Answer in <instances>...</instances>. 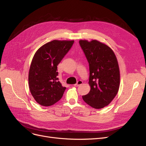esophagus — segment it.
<instances>
[{
  "label": "esophagus",
  "instance_id": "obj_1",
  "mask_svg": "<svg viewBox=\"0 0 146 146\" xmlns=\"http://www.w3.org/2000/svg\"><path fill=\"white\" fill-rule=\"evenodd\" d=\"M82 83H83V81H82V80H78V81L77 82V83L75 84L74 86H79V85H82Z\"/></svg>",
  "mask_w": 146,
  "mask_h": 146
}]
</instances>
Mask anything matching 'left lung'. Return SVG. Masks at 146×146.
I'll list each match as a JSON object with an SVG mask.
<instances>
[{
    "label": "left lung",
    "mask_w": 146,
    "mask_h": 146,
    "mask_svg": "<svg viewBox=\"0 0 146 146\" xmlns=\"http://www.w3.org/2000/svg\"><path fill=\"white\" fill-rule=\"evenodd\" d=\"M90 66L89 93L82 98L91 107L100 109L107 106L116 96L120 72L116 56L111 48L97 40L79 41Z\"/></svg>",
    "instance_id": "left-lung-1"
}]
</instances>
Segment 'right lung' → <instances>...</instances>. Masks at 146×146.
Listing matches in <instances>:
<instances>
[{"mask_svg":"<svg viewBox=\"0 0 146 146\" xmlns=\"http://www.w3.org/2000/svg\"><path fill=\"white\" fill-rule=\"evenodd\" d=\"M74 41L54 40L41 46L31 63L29 84L31 94L39 105L51 106L63 97L66 87L58 81L57 66Z\"/></svg>","mask_w":146,"mask_h":146,"instance_id":"obj_1","label":"right lung"}]
</instances>
